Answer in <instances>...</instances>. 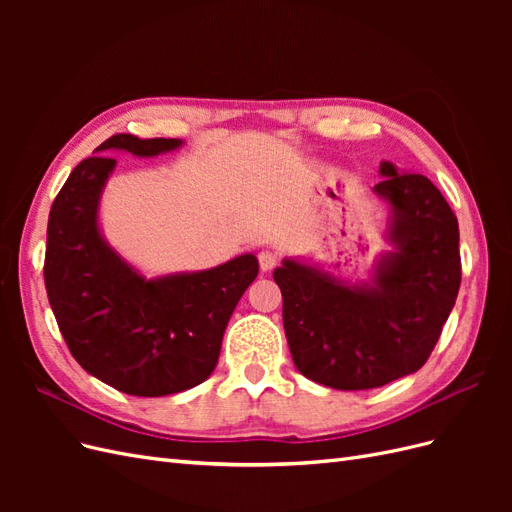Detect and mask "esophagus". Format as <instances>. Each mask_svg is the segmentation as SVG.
Masks as SVG:
<instances>
[{
	"label": "esophagus",
	"instance_id": "obj_1",
	"mask_svg": "<svg viewBox=\"0 0 512 512\" xmlns=\"http://www.w3.org/2000/svg\"><path fill=\"white\" fill-rule=\"evenodd\" d=\"M258 262H260V269L267 273V271H271V269L277 267V262H280V256H277V254L271 252V250H262V252L258 254Z\"/></svg>",
	"mask_w": 512,
	"mask_h": 512
}]
</instances>
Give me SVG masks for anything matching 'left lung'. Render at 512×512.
Listing matches in <instances>:
<instances>
[{"instance_id": "obj_1", "label": "left lung", "mask_w": 512, "mask_h": 512, "mask_svg": "<svg viewBox=\"0 0 512 512\" xmlns=\"http://www.w3.org/2000/svg\"><path fill=\"white\" fill-rule=\"evenodd\" d=\"M374 194L389 209L369 280L286 256L273 280L284 331L301 374L339 391H365L421 369L461 284L459 226L427 177L380 162Z\"/></svg>"}]
</instances>
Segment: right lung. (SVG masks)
I'll return each mask as SVG.
<instances>
[{"label": "right lung", "mask_w": 512, "mask_h": 512, "mask_svg": "<svg viewBox=\"0 0 512 512\" xmlns=\"http://www.w3.org/2000/svg\"><path fill=\"white\" fill-rule=\"evenodd\" d=\"M179 147L181 138L111 136L72 170L46 228L44 286L72 356L87 374L136 397L205 382L258 275V258L247 252L213 269L147 277L106 241L100 203L117 166L106 153L156 158Z\"/></svg>", "instance_id": "obj_1"}]
</instances>
